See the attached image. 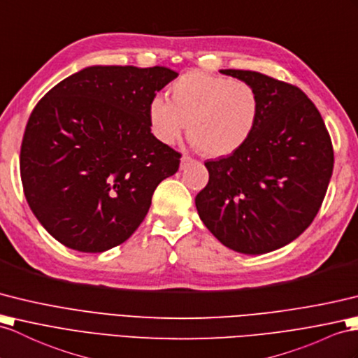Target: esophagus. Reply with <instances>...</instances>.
I'll list each match as a JSON object with an SVG mask.
<instances>
[{"label":"esophagus","instance_id":"1","mask_svg":"<svg viewBox=\"0 0 358 358\" xmlns=\"http://www.w3.org/2000/svg\"><path fill=\"white\" fill-rule=\"evenodd\" d=\"M193 162H194L193 158H189L188 155H184V156H182V159H180V170H185L188 165H191Z\"/></svg>","mask_w":358,"mask_h":358}]
</instances>
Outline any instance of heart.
<instances>
[{"label":"heart","instance_id":"b5f03b06","mask_svg":"<svg viewBox=\"0 0 358 358\" xmlns=\"http://www.w3.org/2000/svg\"><path fill=\"white\" fill-rule=\"evenodd\" d=\"M170 101L156 95L147 108L153 135L173 144L185 132L208 158H223L245 145L258 123L254 86L202 71L182 74L170 86Z\"/></svg>","mask_w":358,"mask_h":358}]
</instances>
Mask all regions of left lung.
<instances>
[{
	"label": "left lung",
	"mask_w": 358,
	"mask_h": 358,
	"mask_svg": "<svg viewBox=\"0 0 358 358\" xmlns=\"http://www.w3.org/2000/svg\"><path fill=\"white\" fill-rule=\"evenodd\" d=\"M220 73L254 86L259 117L240 150L205 162L209 180L196 208L226 248L267 254L315 220L333 174V144L315 103L298 86L245 69Z\"/></svg>",
	"instance_id": "1"
}]
</instances>
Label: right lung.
Masks as SVG:
<instances>
[{"instance_id": "add662e5", "label": "right lung", "mask_w": 358, "mask_h": 358, "mask_svg": "<svg viewBox=\"0 0 358 358\" xmlns=\"http://www.w3.org/2000/svg\"><path fill=\"white\" fill-rule=\"evenodd\" d=\"M178 77L165 66H88L51 88L25 127L20 169L47 232L78 252L124 243L180 153L150 132L147 108Z\"/></svg>"}]
</instances>
